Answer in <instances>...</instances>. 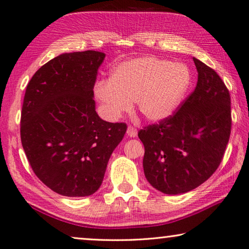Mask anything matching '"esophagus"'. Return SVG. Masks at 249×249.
Here are the masks:
<instances>
[{
  "mask_svg": "<svg viewBox=\"0 0 249 249\" xmlns=\"http://www.w3.org/2000/svg\"><path fill=\"white\" fill-rule=\"evenodd\" d=\"M126 135L130 136V138H135L138 135V130L133 128L132 125H129L128 129H126Z\"/></svg>",
  "mask_w": 249,
  "mask_h": 249,
  "instance_id": "1",
  "label": "esophagus"
}]
</instances>
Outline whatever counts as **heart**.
I'll use <instances>...</instances> for the list:
<instances>
[{
	"label": "heart",
	"mask_w": 249,
	"mask_h": 249,
	"mask_svg": "<svg viewBox=\"0 0 249 249\" xmlns=\"http://www.w3.org/2000/svg\"><path fill=\"white\" fill-rule=\"evenodd\" d=\"M191 85V72L184 63L156 57L125 60L110 79L99 80L94 95L111 120L132 109L133 101L144 117L160 123L178 109Z\"/></svg>",
	"instance_id": "1"
}]
</instances>
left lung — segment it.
<instances>
[{
	"label": "left lung",
	"mask_w": 249,
	"mask_h": 249,
	"mask_svg": "<svg viewBox=\"0 0 249 249\" xmlns=\"http://www.w3.org/2000/svg\"><path fill=\"white\" fill-rule=\"evenodd\" d=\"M194 59L196 89L169 119L139 132L149 184L165 195L194 190L219 166L231 132V100L214 70Z\"/></svg>",
	"instance_id": "obj_1"
}]
</instances>
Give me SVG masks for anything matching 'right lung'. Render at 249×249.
Wrapping results in <instances>:
<instances>
[{"label": "right lung", "instance_id": "right-lung-1", "mask_svg": "<svg viewBox=\"0 0 249 249\" xmlns=\"http://www.w3.org/2000/svg\"><path fill=\"white\" fill-rule=\"evenodd\" d=\"M105 53H62L44 64L28 84L21 111V143L33 172L65 196H88L102 184L125 124L95 111L93 87Z\"/></svg>", "mask_w": 249, "mask_h": 249}]
</instances>
